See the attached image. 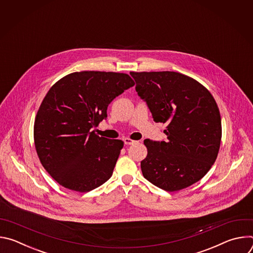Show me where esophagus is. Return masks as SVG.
Here are the masks:
<instances>
[{
	"instance_id": "1",
	"label": "esophagus",
	"mask_w": 253,
	"mask_h": 253,
	"mask_svg": "<svg viewBox=\"0 0 253 253\" xmlns=\"http://www.w3.org/2000/svg\"><path fill=\"white\" fill-rule=\"evenodd\" d=\"M138 141H135V140H132V139H130V138H125L124 139V143L126 144V145H132V144H135V143H137Z\"/></svg>"
}]
</instances>
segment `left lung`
Listing matches in <instances>:
<instances>
[{
  "mask_svg": "<svg viewBox=\"0 0 253 253\" xmlns=\"http://www.w3.org/2000/svg\"><path fill=\"white\" fill-rule=\"evenodd\" d=\"M138 96L155 122L166 123V141L144 140L143 176L166 191L186 188L209 171L221 141V117L210 92L177 72H131Z\"/></svg>",
  "mask_w": 253,
  "mask_h": 253,
  "instance_id": "obj_1",
  "label": "left lung"
}]
</instances>
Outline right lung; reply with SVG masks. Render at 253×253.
Wrapping results in <instances>:
<instances>
[{
    "instance_id": "add662e5",
    "label": "right lung",
    "mask_w": 253,
    "mask_h": 253,
    "mask_svg": "<svg viewBox=\"0 0 253 253\" xmlns=\"http://www.w3.org/2000/svg\"><path fill=\"white\" fill-rule=\"evenodd\" d=\"M135 85L115 72L83 71L55 83L34 124L35 147L46 171L65 188L88 192L112 176L124 143L95 134L107 108Z\"/></svg>"
}]
</instances>
